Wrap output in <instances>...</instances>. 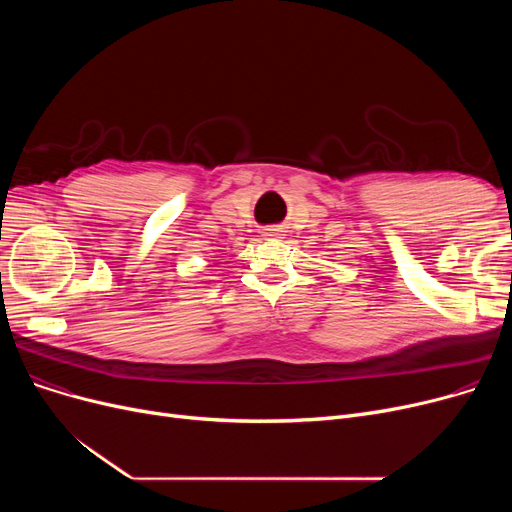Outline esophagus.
Here are the masks:
<instances>
[{
  "instance_id": "obj_1",
  "label": "esophagus",
  "mask_w": 512,
  "mask_h": 512,
  "mask_svg": "<svg viewBox=\"0 0 512 512\" xmlns=\"http://www.w3.org/2000/svg\"><path fill=\"white\" fill-rule=\"evenodd\" d=\"M278 234H280V232H278L276 228H270V230H267V232H265V236H278Z\"/></svg>"
}]
</instances>
